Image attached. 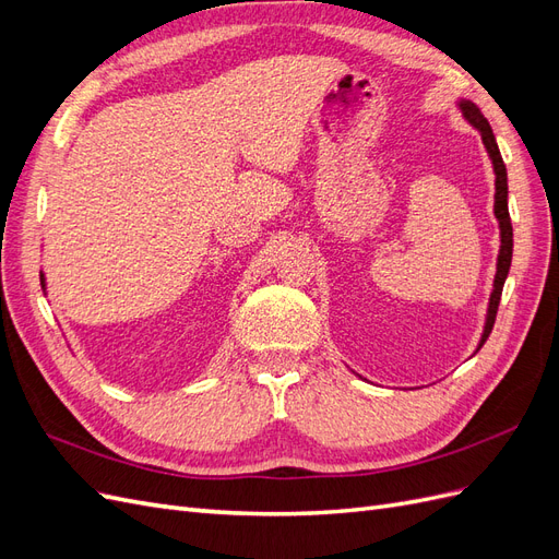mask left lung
I'll return each instance as SVG.
<instances>
[{
	"instance_id": "8db88e82",
	"label": "left lung",
	"mask_w": 559,
	"mask_h": 559,
	"mask_svg": "<svg viewBox=\"0 0 559 559\" xmlns=\"http://www.w3.org/2000/svg\"><path fill=\"white\" fill-rule=\"evenodd\" d=\"M464 116L471 121V126H476L483 134V144L487 148L489 158L495 163V175H497V195H495V214L499 218V228H501V251H499V263H497V277H495V292L492 298H489V312H487V324H485V333L480 347L485 345V341L492 333L495 319H497V310H499V300H501V292H503V282L506 275H509L511 267V259H513V226H511V214H509V177H506V165L503 158L499 154V146L495 140V132L489 128L487 118L480 114V109L473 103H462L460 105ZM478 347V349H480Z\"/></svg>"
}]
</instances>
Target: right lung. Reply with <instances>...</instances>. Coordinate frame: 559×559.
<instances>
[{"instance_id": "obj_1", "label": "right lung", "mask_w": 559, "mask_h": 559, "mask_svg": "<svg viewBox=\"0 0 559 559\" xmlns=\"http://www.w3.org/2000/svg\"><path fill=\"white\" fill-rule=\"evenodd\" d=\"M41 280H44V277H41Z\"/></svg>"}]
</instances>
